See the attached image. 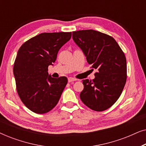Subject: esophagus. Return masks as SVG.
Wrapping results in <instances>:
<instances>
[{
	"label": "esophagus",
	"mask_w": 146,
	"mask_h": 146,
	"mask_svg": "<svg viewBox=\"0 0 146 146\" xmlns=\"http://www.w3.org/2000/svg\"><path fill=\"white\" fill-rule=\"evenodd\" d=\"M68 82H74V81H76L77 80L76 78H71L70 77L68 78Z\"/></svg>",
	"instance_id": "obj_1"
}]
</instances>
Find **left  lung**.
<instances>
[{"label": "left lung", "mask_w": 146, "mask_h": 146, "mask_svg": "<svg viewBox=\"0 0 146 146\" xmlns=\"http://www.w3.org/2000/svg\"><path fill=\"white\" fill-rule=\"evenodd\" d=\"M72 38L82 50L90 68L97 70L93 80H82L81 100L92 110L104 111L118 100L126 82L124 53L113 37L100 32L74 31Z\"/></svg>", "instance_id": "obj_1"}]
</instances>
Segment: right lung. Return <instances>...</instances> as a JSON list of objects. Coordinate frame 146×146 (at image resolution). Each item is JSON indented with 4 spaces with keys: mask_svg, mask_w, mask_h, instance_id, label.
Here are the masks:
<instances>
[{
    "mask_svg": "<svg viewBox=\"0 0 146 146\" xmlns=\"http://www.w3.org/2000/svg\"><path fill=\"white\" fill-rule=\"evenodd\" d=\"M71 36V32L41 33L26 41L18 51L13 68L17 93L33 112L47 113L58 102L68 79L52 78L48 68Z\"/></svg>",
    "mask_w": 146,
    "mask_h": 146,
    "instance_id": "add662e5",
    "label": "right lung"
}]
</instances>
